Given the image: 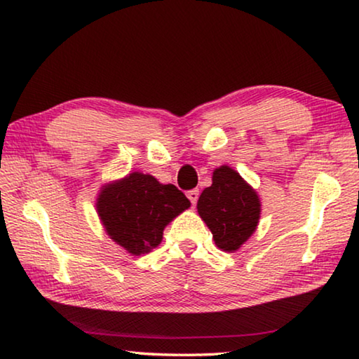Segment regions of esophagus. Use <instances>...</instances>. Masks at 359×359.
I'll use <instances>...</instances> for the list:
<instances>
[{"label": "esophagus", "instance_id": "34e87169", "mask_svg": "<svg viewBox=\"0 0 359 359\" xmlns=\"http://www.w3.org/2000/svg\"><path fill=\"white\" fill-rule=\"evenodd\" d=\"M198 195H200V191H198L196 189H195V190H190V191H187V198H189L190 203H191V205H194V206L196 205Z\"/></svg>", "mask_w": 359, "mask_h": 359}]
</instances>
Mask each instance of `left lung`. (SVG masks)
<instances>
[{
  "instance_id": "8db88e82",
  "label": "left lung",
  "mask_w": 359,
  "mask_h": 359,
  "mask_svg": "<svg viewBox=\"0 0 359 359\" xmlns=\"http://www.w3.org/2000/svg\"><path fill=\"white\" fill-rule=\"evenodd\" d=\"M196 210L211 231L216 247L233 253L258 227L261 201L253 187L224 164L212 172V184L198 198Z\"/></svg>"
}]
</instances>
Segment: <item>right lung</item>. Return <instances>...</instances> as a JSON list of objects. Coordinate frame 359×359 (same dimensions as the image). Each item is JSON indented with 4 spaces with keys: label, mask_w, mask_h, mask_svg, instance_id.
<instances>
[{
    "label": "right lung",
    "mask_w": 359,
    "mask_h": 359,
    "mask_svg": "<svg viewBox=\"0 0 359 359\" xmlns=\"http://www.w3.org/2000/svg\"><path fill=\"white\" fill-rule=\"evenodd\" d=\"M189 208V198L177 187L143 172L104 184L96 196V212L106 233L133 256L156 248L164 227Z\"/></svg>",
    "instance_id": "1"
}]
</instances>
